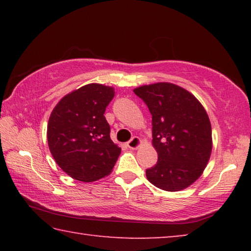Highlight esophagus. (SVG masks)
Instances as JSON below:
<instances>
[{
	"label": "esophagus",
	"mask_w": 251,
	"mask_h": 251,
	"mask_svg": "<svg viewBox=\"0 0 251 251\" xmlns=\"http://www.w3.org/2000/svg\"><path fill=\"white\" fill-rule=\"evenodd\" d=\"M142 145V141L139 137H133L130 141L127 143V146H128L130 150H137V148Z\"/></svg>",
	"instance_id": "obj_1"
}]
</instances>
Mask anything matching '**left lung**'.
Returning <instances> with one entry per match:
<instances>
[{"mask_svg": "<svg viewBox=\"0 0 251 251\" xmlns=\"http://www.w3.org/2000/svg\"><path fill=\"white\" fill-rule=\"evenodd\" d=\"M151 114L152 146L158 154L146 169L152 185L179 192L194 184L205 171L212 150L211 125L206 109L192 93L160 82L136 87Z\"/></svg>", "mask_w": 251, "mask_h": 251, "instance_id": "8db88e82", "label": "left lung"}]
</instances>
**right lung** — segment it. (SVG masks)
I'll return each mask as SVG.
<instances>
[{"instance_id":"1","label":"right lung","mask_w":251,"mask_h":251,"mask_svg":"<svg viewBox=\"0 0 251 251\" xmlns=\"http://www.w3.org/2000/svg\"><path fill=\"white\" fill-rule=\"evenodd\" d=\"M112 86L92 83L69 93L50 113L48 143L56 164L70 177L91 182L108 176L121 154L110 139L105 109Z\"/></svg>"}]
</instances>
